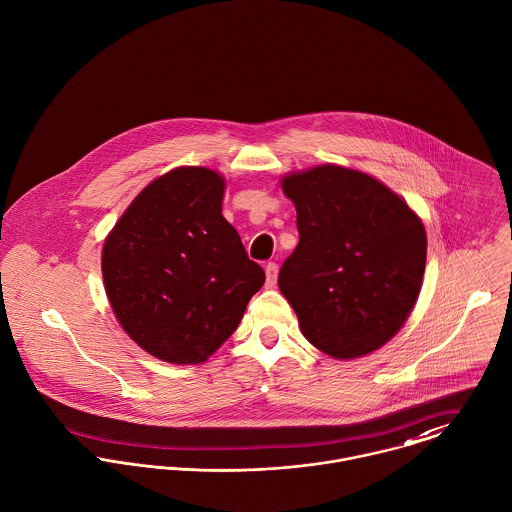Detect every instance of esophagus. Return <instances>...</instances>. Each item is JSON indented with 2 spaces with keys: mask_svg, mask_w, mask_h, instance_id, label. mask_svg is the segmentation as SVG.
Here are the masks:
<instances>
[{
  "mask_svg": "<svg viewBox=\"0 0 512 512\" xmlns=\"http://www.w3.org/2000/svg\"><path fill=\"white\" fill-rule=\"evenodd\" d=\"M265 275H267V288H273L277 284V277H279V265L277 263H267L265 265Z\"/></svg>",
  "mask_w": 512,
  "mask_h": 512,
  "instance_id": "obj_1",
  "label": "esophagus"
}]
</instances>
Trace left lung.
Masks as SVG:
<instances>
[{"label":"left lung","mask_w":512,"mask_h":512,"mask_svg":"<svg viewBox=\"0 0 512 512\" xmlns=\"http://www.w3.org/2000/svg\"><path fill=\"white\" fill-rule=\"evenodd\" d=\"M298 245L279 288L304 338L353 359L379 349L406 322L426 267L420 218L377 178L322 165L283 178Z\"/></svg>","instance_id":"obj_1"}]
</instances>
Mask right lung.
Wrapping results in <instances>:
<instances>
[{
  "label": "right lung",
  "instance_id": "1",
  "mask_svg": "<svg viewBox=\"0 0 512 512\" xmlns=\"http://www.w3.org/2000/svg\"><path fill=\"white\" fill-rule=\"evenodd\" d=\"M226 180L180 167L153 180L108 235L102 275L115 316L147 353L206 361L239 326L265 271L222 216Z\"/></svg>",
  "mask_w": 512,
  "mask_h": 512
}]
</instances>
